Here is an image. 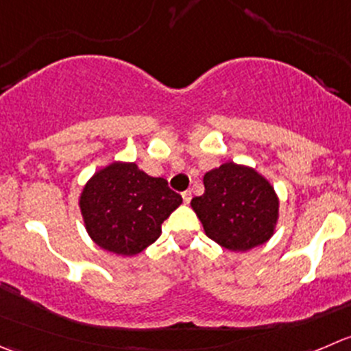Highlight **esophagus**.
Here are the masks:
<instances>
[{
    "instance_id": "obj_1",
    "label": "esophagus",
    "mask_w": 351,
    "mask_h": 351,
    "mask_svg": "<svg viewBox=\"0 0 351 351\" xmlns=\"http://www.w3.org/2000/svg\"><path fill=\"white\" fill-rule=\"evenodd\" d=\"M182 197H183V202L189 204L190 200H192V192H190V190H185V192L182 193Z\"/></svg>"
}]
</instances>
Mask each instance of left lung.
<instances>
[{"label": "left lung", "mask_w": 351, "mask_h": 351, "mask_svg": "<svg viewBox=\"0 0 351 351\" xmlns=\"http://www.w3.org/2000/svg\"><path fill=\"white\" fill-rule=\"evenodd\" d=\"M206 192L190 206L210 240L231 252L266 243L280 217L274 186L254 168L224 162L204 175Z\"/></svg>", "instance_id": "obj_1"}]
</instances>
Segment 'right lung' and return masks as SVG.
<instances>
[{
  "mask_svg": "<svg viewBox=\"0 0 351 351\" xmlns=\"http://www.w3.org/2000/svg\"><path fill=\"white\" fill-rule=\"evenodd\" d=\"M182 204L165 178L135 162L114 161L94 173L80 193L85 230L96 245L117 255H137L154 243L161 224Z\"/></svg>",
  "mask_w": 351,
  "mask_h": 351,
  "instance_id": "1",
  "label": "right lung"
}]
</instances>
